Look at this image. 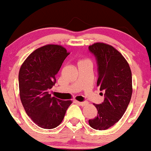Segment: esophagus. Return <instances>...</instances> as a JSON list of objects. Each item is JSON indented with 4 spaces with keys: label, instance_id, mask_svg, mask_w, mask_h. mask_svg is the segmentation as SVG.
<instances>
[{
    "label": "esophagus",
    "instance_id": "1",
    "mask_svg": "<svg viewBox=\"0 0 151 151\" xmlns=\"http://www.w3.org/2000/svg\"><path fill=\"white\" fill-rule=\"evenodd\" d=\"M76 103H77L78 105L81 106H86L88 104V102H86V101H85V102H79V101H76Z\"/></svg>",
    "mask_w": 151,
    "mask_h": 151
}]
</instances>
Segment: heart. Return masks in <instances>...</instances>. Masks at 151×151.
<instances>
[{
	"label": "heart",
	"mask_w": 151,
	"mask_h": 151,
	"mask_svg": "<svg viewBox=\"0 0 151 151\" xmlns=\"http://www.w3.org/2000/svg\"><path fill=\"white\" fill-rule=\"evenodd\" d=\"M89 62V61L86 60V59H83V60H81L78 63H81V62Z\"/></svg>",
	"instance_id": "b5f03b06"
}]
</instances>
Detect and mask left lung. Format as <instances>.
Here are the masks:
<instances>
[{
    "instance_id": "obj_1",
    "label": "left lung",
    "mask_w": 151,
    "mask_h": 151,
    "mask_svg": "<svg viewBox=\"0 0 151 151\" xmlns=\"http://www.w3.org/2000/svg\"><path fill=\"white\" fill-rule=\"evenodd\" d=\"M89 50L95 56L98 65L97 86L105 92L104 102L94 104L98 114L89 120V124L94 129L106 130L123 117L131 101V68L123 55L109 45L94 43L89 46Z\"/></svg>"
}]
</instances>
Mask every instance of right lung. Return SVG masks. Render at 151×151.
Returning <instances> with one entry per match:
<instances>
[{"label": "right lung", "instance_id": "right-lung-1", "mask_svg": "<svg viewBox=\"0 0 151 151\" xmlns=\"http://www.w3.org/2000/svg\"><path fill=\"white\" fill-rule=\"evenodd\" d=\"M70 53L58 45H47L31 53L19 72L20 97L24 109L38 126L57 127L63 120L71 101H62L49 94L56 75Z\"/></svg>", "mask_w": 151, "mask_h": 151}]
</instances>
